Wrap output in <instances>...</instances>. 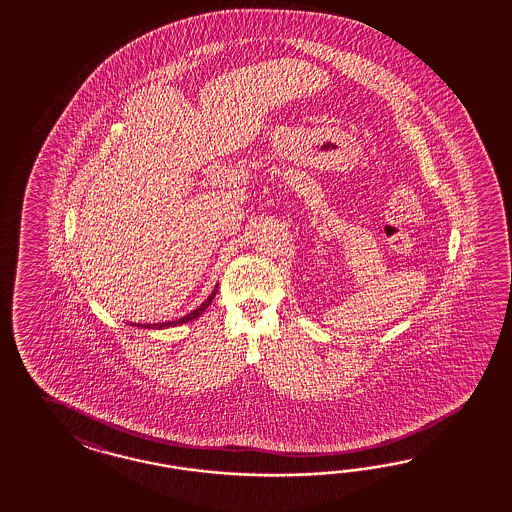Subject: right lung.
Segmentation results:
<instances>
[{
    "label": "right lung",
    "mask_w": 512,
    "mask_h": 512,
    "mask_svg": "<svg viewBox=\"0 0 512 512\" xmlns=\"http://www.w3.org/2000/svg\"><path fill=\"white\" fill-rule=\"evenodd\" d=\"M217 287H219V283H216V287H214V291L210 293V296L202 302L201 306H197L195 310L189 311L187 315L184 317H180V319H174V321H165V323H155V325H131L137 326V328H152V330H161V328H172V326H180L186 325V323H191V321H195L197 317H201L204 311L208 310V306H210V302L214 300V296L217 293Z\"/></svg>",
    "instance_id": "right-lung-1"
}]
</instances>
